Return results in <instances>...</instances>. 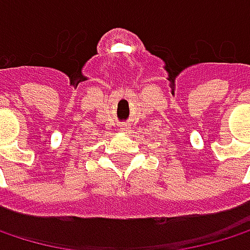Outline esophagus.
Here are the masks:
<instances>
[{"mask_svg": "<svg viewBox=\"0 0 250 250\" xmlns=\"http://www.w3.org/2000/svg\"><path fill=\"white\" fill-rule=\"evenodd\" d=\"M120 131H125V133H127V131H130V127H128L127 125H122V127H120Z\"/></svg>", "mask_w": 250, "mask_h": 250, "instance_id": "esophagus-1", "label": "esophagus"}]
</instances>
